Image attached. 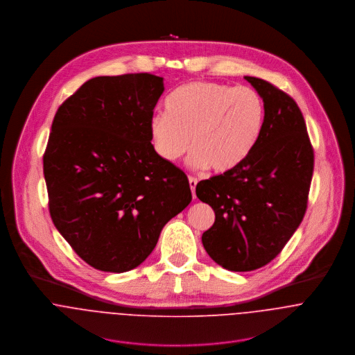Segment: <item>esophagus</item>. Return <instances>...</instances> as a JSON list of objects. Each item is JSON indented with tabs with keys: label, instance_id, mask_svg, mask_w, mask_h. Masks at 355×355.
<instances>
[{
	"label": "esophagus",
	"instance_id": "obj_1",
	"mask_svg": "<svg viewBox=\"0 0 355 355\" xmlns=\"http://www.w3.org/2000/svg\"><path fill=\"white\" fill-rule=\"evenodd\" d=\"M189 183H190V187H191V193H193V198H196V187H197V183L198 180L194 178V176H190L189 178Z\"/></svg>",
	"mask_w": 355,
	"mask_h": 355
}]
</instances>
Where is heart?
<instances>
[{
	"label": "heart",
	"instance_id": "obj_1",
	"mask_svg": "<svg viewBox=\"0 0 355 355\" xmlns=\"http://www.w3.org/2000/svg\"><path fill=\"white\" fill-rule=\"evenodd\" d=\"M265 124V102L248 86L198 80L175 90L166 100V113L150 120L154 152L175 162L190 148L189 162L213 173L239 168L253 153Z\"/></svg>",
	"mask_w": 355,
	"mask_h": 355
}]
</instances>
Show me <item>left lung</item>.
I'll list each match as a JSON object with an SVG mask.
<instances>
[{"instance_id":"1","label":"left lung","mask_w":355,"mask_h":355,"mask_svg":"<svg viewBox=\"0 0 355 355\" xmlns=\"http://www.w3.org/2000/svg\"><path fill=\"white\" fill-rule=\"evenodd\" d=\"M265 102V124L257 146L235 171L197 184V197L211 206L214 224L202 243L228 270L249 272L276 258L304 220L314 152L304 114L275 85L245 76Z\"/></svg>"}]
</instances>
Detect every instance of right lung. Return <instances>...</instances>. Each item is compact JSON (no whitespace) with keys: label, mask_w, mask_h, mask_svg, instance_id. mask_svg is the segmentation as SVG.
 <instances>
[{"label":"right lung","mask_w":355,"mask_h":355,"mask_svg":"<svg viewBox=\"0 0 355 355\" xmlns=\"http://www.w3.org/2000/svg\"><path fill=\"white\" fill-rule=\"evenodd\" d=\"M164 92L148 72L98 76L60 105L44 153L51 220L102 272L152 253L164 225L191 202L187 175L154 152L150 120Z\"/></svg>","instance_id":"right-lung-1"}]
</instances>
